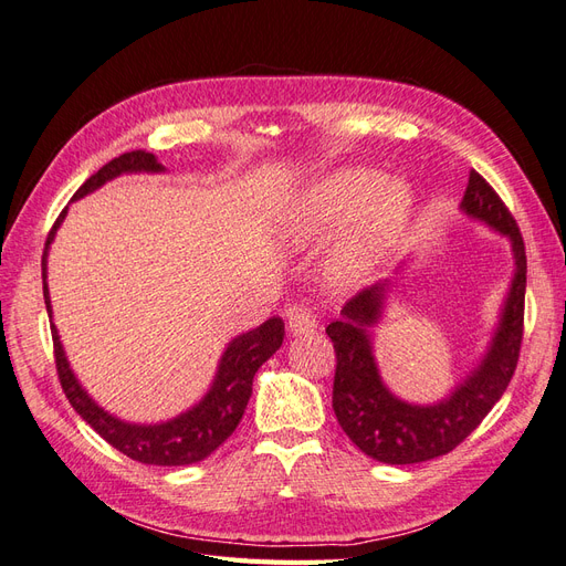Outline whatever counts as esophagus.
Listing matches in <instances>:
<instances>
[{"instance_id": "1", "label": "esophagus", "mask_w": 566, "mask_h": 566, "mask_svg": "<svg viewBox=\"0 0 566 566\" xmlns=\"http://www.w3.org/2000/svg\"><path fill=\"white\" fill-rule=\"evenodd\" d=\"M318 328L316 316L304 310V306H295V310L287 312V331L293 335H312Z\"/></svg>"}]
</instances>
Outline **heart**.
<instances>
[{
  "label": "heart",
  "mask_w": 566,
  "mask_h": 566,
  "mask_svg": "<svg viewBox=\"0 0 566 566\" xmlns=\"http://www.w3.org/2000/svg\"><path fill=\"white\" fill-rule=\"evenodd\" d=\"M410 217V191L403 181H385L373 169L352 167L314 181L287 214L295 241L333 233L354 219L331 262L337 287L366 283L397 245Z\"/></svg>",
  "instance_id": "heart-1"
}]
</instances>
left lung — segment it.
<instances>
[{
  "label": "left lung",
  "instance_id": "8db88e82",
  "mask_svg": "<svg viewBox=\"0 0 566 566\" xmlns=\"http://www.w3.org/2000/svg\"><path fill=\"white\" fill-rule=\"evenodd\" d=\"M460 210L510 238L515 273L503 312L482 361L437 403H408L387 389L375 364L370 328L380 321L389 283H375L342 306L325 333L335 347L333 410L345 434L373 460L410 465L453 451L503 397L517 368L524 335L526 252L515 217L489 181L470 172Z\"/></svg>",
  "mask_w": 566,
  "mask_h": 566
}]
</instances>
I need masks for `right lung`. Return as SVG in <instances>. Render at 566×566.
<instances>
[{"label":"right lung","mask_w":566,"mask_h":566,"mask_svg":"<svg viewBox=\"0 0 566 566\" xmlns=\"http://www.w3.org/2000/svg\"><path fill=\"white\" fill-rule=\"evenodd\" d=\"M132 172H165V167L158 163V158L153 156V153H146V150L123 153V156L113 158L108 165L101 167L96 175H92L87 181H84L77 188L73 200H80L87 193L96 191V188H101L106 181L119 175H132ZM65 212L67 208L59 214L56 224L51 227L44 243V254H42V285H44V304H46L49 316H51V300H49V285H46V256H49V245L54 241L61 221L65 219ZM283 335H285V323L279 316H273L262 325H256L254 331L233 337L229 342L227 352L221 354V361H219L210 391L205 394L193 408H188L186 413L167 422L134 424L111 416L108 410L101 408L90 394L82 389L71 364H67L65 358L56 325L51 323L59 380L67 401H71V406L77 410L80 418L84 422H90L113 449L125 453L127 458L146 462V465H167V468L191 465V462L205 460L233 434L250 401L254 373L260 370V366L266 361V358L276 354V349L283 345Z\"/></svg>","instance_id":"obj_1"}]
</instances>
